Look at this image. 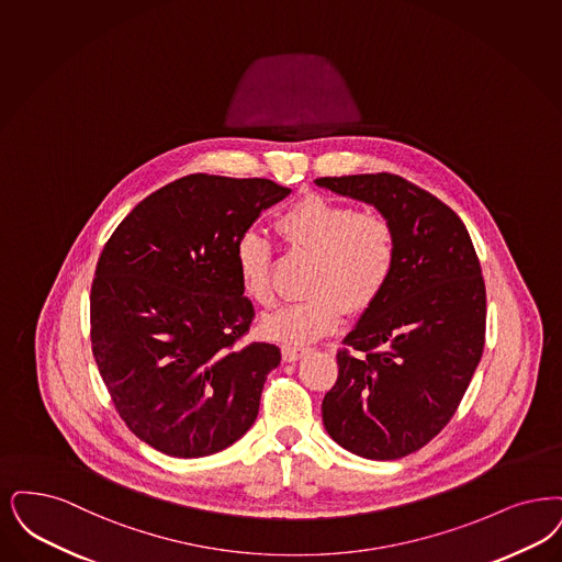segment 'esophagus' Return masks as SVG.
I'll return each mask as SVG.
<instances>
[{
	"label": "esophagus",
	"mask_w": 562,
	"mask_h": 562,
	"mask_svg": "<svg viewBox=\"0 0 562 562\" xmlns=\"http://www.w3.org/2000/svg\"><path fill=\"white\" fill-rule=\"evenodd\" d=\"M305 353H307L305 347H296V345H284L282 347V358H284V361L301 360Z\"/></svg>",
	"instance_id": "obj_1"
}]
</instances>
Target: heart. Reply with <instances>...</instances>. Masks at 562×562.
Masks as SVG:
<instances>
[{
    "label": "heart",
    "instance_id": "b5f03b06",
    "mask_svg": "<svg viewBox=\"0 0 562 562\" xmlns=\"http://www.w3.org/2000/svg\"><path fill=\"white\" fill-rule=\"evenodd\" d=\"M276 229L291 250L314 255L305 301L268 315L266 337L282 342H310L333 333L345 305L360 314L379 301L397 270L400 243L393 222L324 194H307L276 217ZM240 291L250 303H273V247L255 229L240 234L234 247Z\"/></svg>",
    "mask_w": 562,
    "mask_h": 562
}]
</instances>
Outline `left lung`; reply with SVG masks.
<instances>
[{
	"label": "left lung",
	"instance_id": "left-lung-1",
	"mask_svg": "<svg viewBox=\"0 0 562 562\" xmlns=\"http://www.w3.org/2000/svg\"><path fill=\"white\" fill-rule=\"evenodd\" d=\"M374 204L397 232L393 280L338 349L322 420L340 448L397 460L425 448L456 414L485 347V282L462 220L393 173L319 178Z\"/></svg>",
	"mask_w": 562,
	"mask_h": 562
}]
</instances>
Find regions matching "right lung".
I'll return each mask as SVG.
<instances>
[{"label": "right lung", "mask_w": 562, "mask_h": 562, "mask_svg": "<svg viewBox=\"0 0 562 562\" xmlns=\"http://www.w3.org/2000/svg\"><path fill=\"white\" fill-rule=\"evenodd\" d=\"M291 188L192 173L162 186L116 225L91 282V351L135 437L173 458L232 446L259 414L280 363L243 342L255 317L234 247Z\"/></svg>", "instance_id": "right-lung-1"}]
</instances>
